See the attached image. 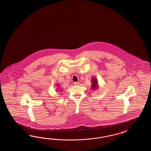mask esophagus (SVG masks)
<instances>
[{
  "label": "esophagus",
  "mask_w": 151,
  "mask_h": 151,
  "mask_svg": "<svg viewBox=\"0 0 151 151\" xmlns=\"http://www.w3.org/2000/svg\"><path fill=\"white\" fill-rule=\"evenodd\" d=\"M73 85L75 86H78L79 85V82H73Z\"/></svg>",
  "instance_id": "34e87169"
}]
</instances>
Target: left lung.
Here are the masks:
<instances>
[{
  "label": "left lung",
  "instance_id": "1",
  "mask_svg": "<svg viewBox=\"0 0 151 151\" xmlns=\"http://www.w3.org/2000/svg\"><path fill=\"white\" fill-rule=\"evenodd\" d=\"M91 88L93 90H96L98 87H99V83H98V81L97 80V78L95 77L92 78L91 79Z\"/></svg>",
  "mask_w": 151,
  "mask_h": 151
}]
</instances>
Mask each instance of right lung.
I'll use <instances>...</instances> for the list:
<instances>
[{"mask_svg": "<svg viewBox=\"0 0 151 151\" xmlns=\"http://www.w3.org/2000/svg\"><path fill=\"white\" fill-rule=\"evenodd\" d=\"M57 86H58V90H59V91H62V88H61H61H60V87H59L60 86V85H57Z\"/></svg>", "mask_w": 151, "mask_h": 151, "instance_id": "1", "label": "right lung"}]
</instances>
